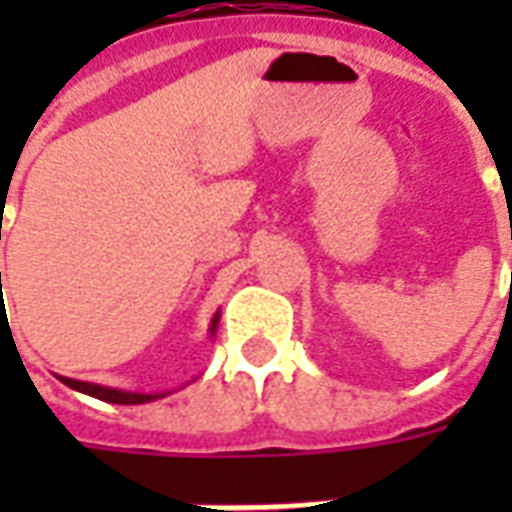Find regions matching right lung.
<instances>
[{
	"label": "right lung",
	"instance_id": "right-lung-1",
	"mask_svg": "<svg viewBox=\"0 0 512 512\" xmlns=\"http://www.w3.org/2000/svg\"><path fill=\"white\" fill-rule=\"evenodd\" d=\"M216 323H219V315H213L211 334L216 332ZM60 381L65 386L76 389V392H84V395L98 397V400H106V403H117V406H139V403H150V400H156V397H164V395H142V392H123V389L90 384V381H73V378H65V376H60Z\"/></svg>",
	"mask_w": 512,
	"mask_h": 512
}]
</instances>
